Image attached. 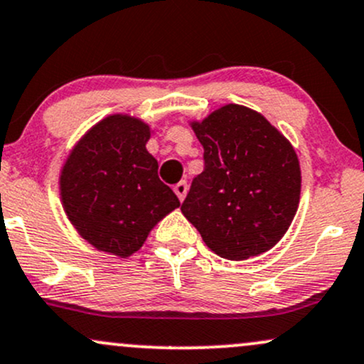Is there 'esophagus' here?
Masks as SVG:
<instances>
[{
    "label": "esophagus",
    "instance_id": "1",
    "mask_svg": "<svg viewBox=\"0 0 364 364\" xmlns=\"http://www.w3.org/2000/svg\"><path fill=\"white\" fill-rule=\"evenodd\" d=\"M173 191H175V194H177V198L181 199V200H183V198H186V194H187V182H178L177 186L173 187Z\"/></svg>",
    "mask_w": 364,
    "mask_h": 364
}]
</instances>
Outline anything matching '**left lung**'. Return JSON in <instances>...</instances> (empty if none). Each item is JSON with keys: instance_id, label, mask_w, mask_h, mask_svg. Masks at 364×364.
Segmentation results:
<instances>
[{"instance_id": "obj_1", "label": "left lung", "mask_w": 364, "mask_h": 364, "mask_svg": "<svg viewBox=\"0 0 364 364\" xmlns=\"http://www.w3.org/2000/svg\"><path fill=\"white\" fill-rule=\"evenodd\" d=\"M204 148L182 215L220 257L245 260L288 232L301 192L293 144L257 110L228 104L191 121Z\"/></svg>"}]
</instances>
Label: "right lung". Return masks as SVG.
<instances>
[{
	"instance_id": "obj_1",
	"label": "right lung",
	"mask_w": 364,
	"mask_h": 364,
	"mask_svg": "<svg viewBox=\"0 0 364 364\" xmlns=\"http://www.w3.org/2000/svg\"><path fill=\"white\" fill-rule=\"evenodd\" d=\"M149 138L151 127L141 119L107 115L73 146L59 175L63 209L80 237L121 259L136 254L156 223L181 206L158 178Z\"/></svg>"
}]
</instances>
